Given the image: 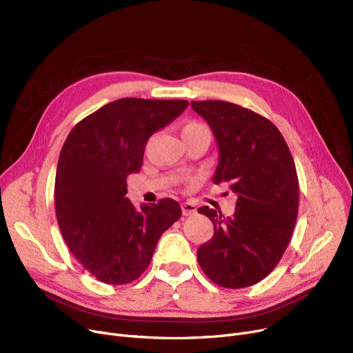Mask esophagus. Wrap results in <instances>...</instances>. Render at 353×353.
Instances as JSON below:
<instances>
[{"label":"esophagus","instance_id":"obj_1","mask_svg":"<svg viewBox=\"0 0 353 353\" xmlns=\"http://www.w3.org/2000/svg\"><path fill=\"white\" fill-rule=\"evenodd\" d=\"M181 212L184 216H193L197 213V206L192 201L181 203Z\"/></svg>","mask_w":353,"mask_h":353}]
</instances>
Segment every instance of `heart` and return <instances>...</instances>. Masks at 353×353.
Instances as JSON below:
<instances>
[{"mask_svg":"<svg viewBox=\"0 0 353 353\" xmlns=\"http://www.w3.org/2000/svg\"><path fill=\"white\" fill-rule=\"evenodd\" d=\"M197 127H205V125L200 124V123H189L188 125H184V128H183V130H188V128H197Z\"/></svg>","mask_w":353,"mask_h":353,"instance_id":"b5f03b06","label":"heart"}]
</instances>
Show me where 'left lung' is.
Wrapping results in <instances>:
<instances>
[{"mask_svg": "<svg viewBox=\"0 0 353 353\" xmlns=\"http://www.w3.org/2000/svg\"><path fill=\"white\" fill-rule=\"evenodd\" d=\"M210 125L219 145L213 181L228 183L237 196L230 217L200 208L214 234L197 249V261L212 282L248 288L282 259L299 209V181L289 147L277 127L252 110L221 100L192 101Z\"/></svg>", "mask_w": 353, "mask_h": 353, "instance_id": "8db88e82", "label": "left lung"}]
</instances>
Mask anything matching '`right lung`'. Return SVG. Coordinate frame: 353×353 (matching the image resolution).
I'll list each match as a JSON object with an SVG mask.
<instances>
[{
    "label": "right lung",
    "instance_id": "obj_1",
    "mask_svg": "<svg viewBox=\"0 0 353 353\" xmlns=\"http://www.w3.org/2000/svg\"><path fill=\"white\" fill-rule=\"evenodd\" d=\"M186 100L120 99L74 125L61 148L54 203L74 257L107 285L133 282L160 236L181 216L179 203L134 208L127 176L139 173L147 140L188 108Z\"/></svg>",
    "mask_w": 353,
    "mask_h": 353
}]
</instances>
